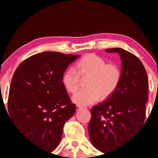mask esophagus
Returning a JSON list of instances; mask_svg holds the SVG:
<instances>
[{"label": "esophagus", "instance_id": "1", "mask_svg": "<svg viewBox=\"0 0 158 158\" xmlns=\"http://www.w3.org/2000/svg\"><path fill=\"white\" fill-rule=\"evenodd\" d=\"M81 109H82V107H81V106H76V111H80Z\"/></svg>", "mask_w": 158, "mask_h": 158}]
</instances>
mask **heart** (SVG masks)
Masks as SVG:
<instances>
[{
	"mask_svg": "<svg viewBox=\"0 0 158 158\" xmlns=\"http://www.w3.org/2000/svg\"><path fill=\"white\" fill-rule=\"evenodd\" d=\"M76 71L69 68L62 76V83L69 93H76L79 88L81 79H86L87 89L74 95L72 98L77 106H87L100 98L107 99L114 94L120 84L122 73L118 66L106 63L102 57L90 53L84 56L76 64Z\"/></svg>",
	"mask_w": 158,
	"mask_h": 158,
	"instance_id": "b5f03b06",
	"label": "heart"
}]
</instances>
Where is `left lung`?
Segmentation results:
<instances>
[{"mask_svg":"<svg viewBox=\"0 0 158 158\" xmlns=\"http://www.w3.org/2000/svg\"><path fill=\"white\" fill-rule=\"evenodd\" d=\"M106 52L120 56L122 79L111 96L91 109L89 138L103 153L118 148L144 125L148 97V75L139 59L122 48Z\"/></svg>","mask_w":158,"mask_h":158,"instance_id":"8db88e82","label":"left lung"}]
</instances>
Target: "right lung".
Wrapping results in <instances>:
<instances>
[{"mask_svg":"<svg viewBox=\"0 0 158 158\" xmlns=\"http://www.w3.org/2000/svg\"><path fill=\"white\" fill-rule=\"evenodd\" d=\"M80 55L43 52L22 62L9 91L8 114L30 141L52 151L61 140L64 124L76 112L62 76Z\"/></svg>","mask_w":158,"mask_h":158,"instance_id":"obj_1","label":"right lung"}]
</instances>
